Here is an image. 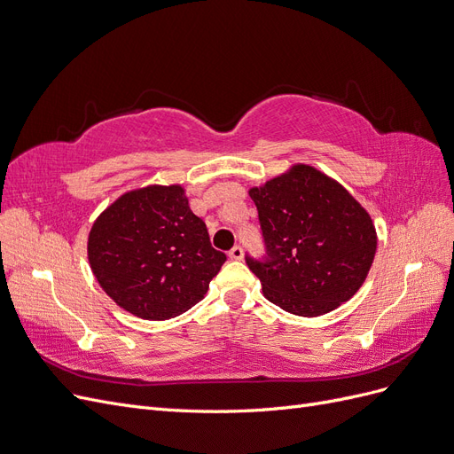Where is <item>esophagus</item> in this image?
<instances>
[{
	"instance_id": "34e87169",
	"label": "esophagus",
	"mask_w": 454,
	"mask_h": 454,
	"mask_svg": "<svg viewBox=\"0 0 454 454\" xmlns=\"http://www.w3.org/2000/svg\"><path fill=\"white\" fill-rule=\"evenodd\" d=\"M228 256H230L231 260H243V248H241L239 245H236V247H233V248L230 250Z\"/></svg>"
}]
</instances>
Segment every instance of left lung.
<instances>
[{
  "label": "left lung",
  "instance_id": "obj_1",
  "mask_svg": "<svg viewBox=\"0 0 454 454\" xmlns=\"http://www.w3.org/2000/svg\"><path fill=\"white\" fill-rule=\"evenodd\" d=\"M256 204L265 260L247 256L267 301L314 317L354 297L371 271L378 236L371 215L339 181L294 164L248 191Z\"/></svg>",
  "mask_w": 454,
  "mask_h": 454
}]
</instances>
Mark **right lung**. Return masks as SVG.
<instances>
[{
	"label": "right lung",
	"mask_w": 454,
	"mask_h": 454,
	"mask_svg": "<svg viewBox=\"0 0 454 454\" xmlns=\"http://www.w3.org/2000/svg\"><path fill=\"white\" fill-rule=\"evenodd\" d=\"M88 260L100 288L142 320H170L207 294L226 254L181 184H147L117 198L97 216Z\"/></svg>",
	"instance_id": "add662e5"
}]
</instances>
